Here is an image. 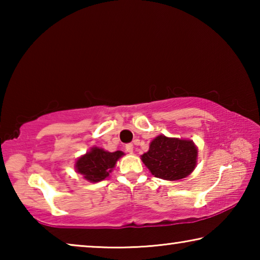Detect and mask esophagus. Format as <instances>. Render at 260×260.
<instances>
[{"mask_svg":"<svg viewBox=\"0 0 260 260\" xmlns=\"http://www.w3.org/2000/svg\"><path fill=\"white\" fill-rule=\"evenodd\" d=\"M133 144H132V143H127L126 144V146H125V150L127 151V152H129V153H132V152H133Z\"/></svg>","mask_w":260,"mask_h":260,"instance_id":"esophagus-1","label":"esophagus"}]
</instances>
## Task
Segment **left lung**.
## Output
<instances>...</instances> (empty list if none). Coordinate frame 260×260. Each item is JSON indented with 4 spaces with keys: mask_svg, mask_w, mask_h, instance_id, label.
I'll use <instances>...</instances> for the list:
<instances>
[{
    "mask_svg": "<svg viewBox=\"0 0 260 260\" xmlns=\"http://www.w3.org/2000/svg\"><path fill=\"white\" fill-rule=\"evenodd\" d=\"M141 157L152 175L173 181L188 177L195 169L197 148L190 140L159 135Z\"/></svg>",
    "mask_w": 260,
    "mask_h": 260,
    "instance_id": "left-lung-1",
    "label": "left lung"
}]
</instances>
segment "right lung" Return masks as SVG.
<instances>
[{
    "label": "right lung",
    "instance_id": "add662e5",
    "mask_svg": "<svg viewBox=\"0 0 260 260\" xmlns=\"http://www.w3.org/2000/svg\"><path fill=\"white\" fill-rule=\"evenodd\" d=\"M124 155L122 151L109 152L100 148H91L89 152L79 158L76 162L77 172L90 182L102 181L116 165V161Z\"/></svg>",
    "mask_w": 260,
    "mask_h": 260
}]
</instances>
